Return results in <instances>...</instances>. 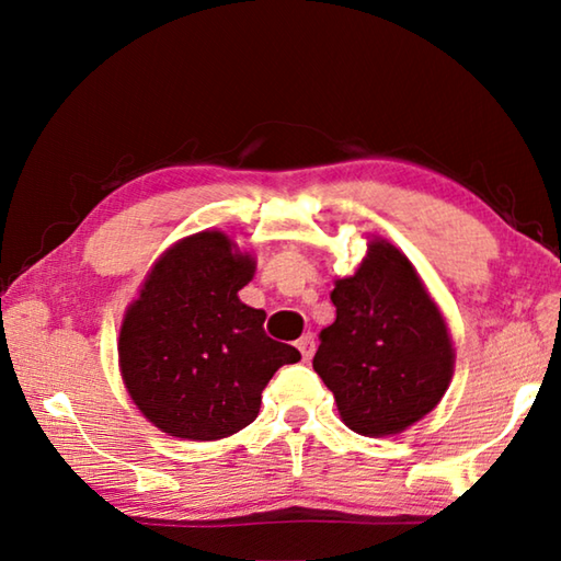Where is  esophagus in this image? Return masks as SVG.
<instances>
[{
	"instance_id": "esophagus-1",
	"label": "esophagus",
	"mask_w": 561,
	"mask_h": 561,
	"mask_svg": "<svg viewBox=\"0 0 561 561\" xmlns=\"http://www.w3.org/2000/svg\"><path fill=\"white\" fill-rule=\"evenodd\" d=\"M297 348L301 351L304 360H309L311 356H314V336H311V334H304V336L297 341Z\"/></svg>"
}]
</instances>
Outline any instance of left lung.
Segmentation results:
<instances>
[{
    "label": "left lung",
    "mask_w": 561,
    "mask_h": 561,
    "mask_svg": "<svg viewBox=\"0 0 561 561\" xmlns=\"http://www.w3.org/2000/svg\"><path fill=\"white\" fill-rule=\"evenodd\" d=\"M336 321L319 334L314 371L360 435H393L431 413L453 376L438 307L405 254L374 240L354 277L339 279Z\"/></svg>",
    "instance_id": "8db88e82"
}]
</instances>
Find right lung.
I'll return each instance as SVG.
<instances>
[{"mask_svg": "<svg viewBox=\"0 0 561 561\" xmlns=\"http://www.w3.org/2000/svg\"><path fill=\"white\" fill-rule=\"evenodd\" d=\"M250 254L222 232L185 237L156 262L121 327V374L133 403L163 433L227 438L260 413L277 368L301 354L264 334L262 309L240 301Z\"/></svg>", "mask_w": 561, "mask_h": 561, "instance_id": "obj_1", "label": "right lung"}]
</instances>
